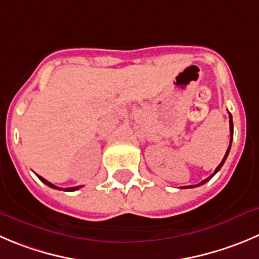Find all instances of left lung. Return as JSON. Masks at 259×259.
Wrapping results in <instances>:
<instances>
[{"mask_svg":"<svg viewBox=\"0 0 259 259\" xmlns=\"http://www.w3.org/2000/svg\"><path fill=\"white\" fill-rule=\"evenodd\" d=\"M229 123H230V144H229L228 151H226V154H225V156H224L223 161H221L220 164H219V166H218V168L215 169V171H213V174H212V176H210V177H208V178H206L205 181H202L201 183H199V184H197V186H202V184H205L206 182H208V181H210V179L212 178V177L215 176V174L218 173L219 170H220V169H221V166H223V165H224V162H225L226 157H228V155H229V151H230V147H231V141H233V118H231V114H230V113H229ZM197 186H186V187H182V188H193V187H197Z\"/></svg>","mask_w":259,"mask_h":259,"instance_id":"8db88e82","label":"left lung"}]
</instances>
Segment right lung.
Wrapping results in <instances>:
<instances>
[{"label": "right lung", "mask_w": 259, "mask_h": 259, "mask_svg": "<svg viewBox=\"0 0 259 259\" xmlns=\"http://www.w3.org/2000/svg\"><path fill=\"white\" fill-rule=\"evenodd\" d=\"M38 178L40 179L41 182H43L44 184H47V186L48 187H51V188H54V189H63V188H58L57 186H54V184H52L51 182H48L47 181V179H44L43 177H40V176H38ZM78 188H81V186H77V187H71V188H65L63 189V191H67V192H72V191H77Z\"/></svg>", "instance_id": "obj_1"}]
</instances>
